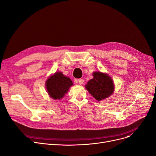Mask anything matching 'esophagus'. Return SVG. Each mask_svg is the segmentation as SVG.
<instances>
[{"label":"esophagus","instance_id":"1","mask_svg":"<svg viewBox=\"0 0 156 156\" xmlns=\"http://www.w3.org/2000/svg\"><path fill=\"white\" fill-rule=\"evenodd\" d=\"M78 83H80V85H82L83 83V82H84V80L83 79L80 78V79L78 80Z\"/></svg>","mask_w":156,"mask_h":156}]
</instances>
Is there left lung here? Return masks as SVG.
I'll list each match as a JSON object with an SVG mask.
<instances>
[{"label":"left lung","mask_w":156,"mask_h":156,"mask_svg":"<svg viewBox=\"0 0 156 156\" xmlns=\"http://www.w3.org/2000/svg\"><path fill=\"white\" fill-rule=\"evenodd\" d=\"M94 78L88 81L85 85L88 92L97 101H101L110 97L114 90L112 78L108 74L101 72H94Z\"/></svg>","instance_id":"obj_1"}]
</instances>
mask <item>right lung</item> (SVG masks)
Returning <instances> with one entry per match:
<instances>
[{
  "mask_svg": "<svg viewBox=\"0 0 156 156\" xmlns=\"http://www.w3.org/2000/svg\"><path fill=\"white\" fill-rule=\"evenodd\" d=\"M73 85L71 79L63 75L61 72L55 73L47 79L45 83L48 95L55 100L62 99Z\"/></svg>",
  "mask_w": 156,
  "mask_h": 156,
  "instance_id": "add662e5",
  "label": "right lung"
}]
</instances>
